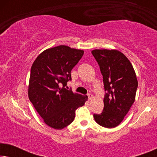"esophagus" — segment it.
<instances>
[{
  "instance_id": "1",
  "label": "esophagus",
  "mask_w": 157,
  "mask_h": 157,
  "mask_svg": "<svg viewBox=\"0 0 157 157\" xmlns=\"http://www.w3.org/2000/svg\"><path fill=\"white\" fill-rule=\"evenodd\" d=\"M88 98H89V100H91L93 98V95L91 94H88Z\"/></svg>"
}]
</instances>
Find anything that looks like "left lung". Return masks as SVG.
<instances>
[{"label": "left lung", "mask_w": 157, "mask_h": 157, "mask_svg": "<svg viewBox=\"0 0 157 157\" xmlns=\"http://www.w3.org/2000/svg\"><path fill=\"white\" fill-rule=\"evenodd\" d=\"M92 54L103 76L104 107L100 114H94L96 123L105 128L119 126L134 103L138 87L136 73L125 55L116 49H94Z\"/></svg>", "instance_id": "1"}]
</instances>
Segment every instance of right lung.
<instances>
[{"label": "right lung", "instance_id": "add662e5", "mask_svg": "<svg viewBox=\"0 0 157 157\" xmlns=\"http://www.w3.org/2000/svg\"><path fill=\"white\" fill-rule=\"evenodd\" d=\"M83 50L61 46L40 53L32 64L28 94L30 101L44 123L62 129L74 121L76 110L87 96L66 89L71 71L83 55Z\"/></svg>", "mask_w": 157, "mask_h": 157}]
</instances>
